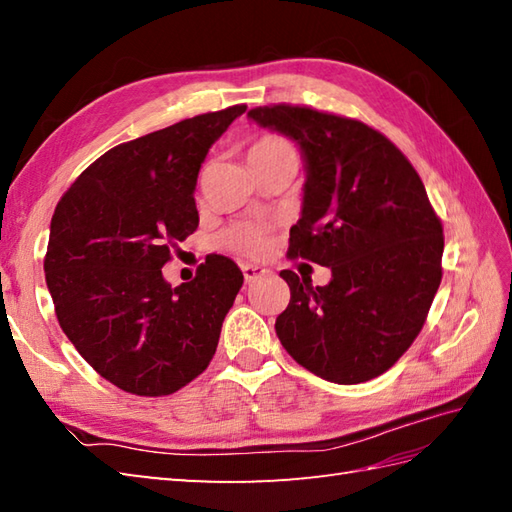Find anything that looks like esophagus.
I'll list each match as a JSON object with an SVG mask.
<instances>
[{
  "mask_svg": "<svg viewBox=\"0 0 512 512\" xmlns=\"http://www.w3.org/2000/svg\"><path fill=\"white\" fill-rule=\"evenodd\" d=\"M242 273H244V279L248 281V284H253V281L262 279L268 270L262 266H255V264H242Z\"/></svg>",
  "mask_w": 512,
  "mask_h": 512,
  "instance_id": "34e87169",
  "label": "esophagus"
}]
</instances>
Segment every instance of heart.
Returning a JSON list of instances; mask_svg holds the SVG:
<instances>
[{
    "label": "heart",
    "mask_w": 512,
    "mask_h": 512,
    "mask_svg": "<svg viewBox=\"0 0 512 512\" xmlns=\"http://www.w3.org/2000/svg\"><path fill=\"white\" fill-rule=\"evenodd\" d=\"M284 154H292L290 145L284 138L268 134V136L257 138L253 147L248 149V162L275 158V156H284ZM220 246L233 250V253H239V255L259 257V255H264L268 248V233L262 226L250 224V222L233 224L231 228H226V231L220 235Z\"/></svg>",
    "instance_id": "obj_1"
}]
</instances>
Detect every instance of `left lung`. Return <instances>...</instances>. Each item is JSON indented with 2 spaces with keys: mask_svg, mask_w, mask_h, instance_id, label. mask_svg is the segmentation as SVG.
<instances>
[{
  "mask_svg": "<svg viewBox=\"0 0 512 512\" xmlns=\"http://www.w3.org/2000/svg\"><path fill=\"white\" fill-rule=\"evenodd\" d=\"M297 140L306 160L290 259L332 270L328 286L281 270L290 303L275 330L295 361L330 383L372 380L409 350L442 279V222L405 154L356 118L303 105L250 110Z\"/></svg>",
  "mask_w": 512,
  "mask_h": 512,
  "instance_id": "obj_1",
  "label": "left lung"
}]
</instances>
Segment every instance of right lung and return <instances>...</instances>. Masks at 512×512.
I'll return each mask as SVG.
<instances>
[{
    "mask_svg": "<svg viewBox=\"0 0 512 512\" xmlns=\"http://www.w3.org/2000/svg\"><path fill=\"white\" fill-rule=\"evenodd\" d=\"M244 112L233 105L116 145L54 209L43 270L61 330L129 394L169 396L200 376L244 284L224 255L176 288L162 277L171 250L198 228L202 162Z\"/></svg>",
    "mask_w": 512,
    "mask_h": 512,
    "instance_id": "1",
    "label": "right lung"
}]
</instances>
